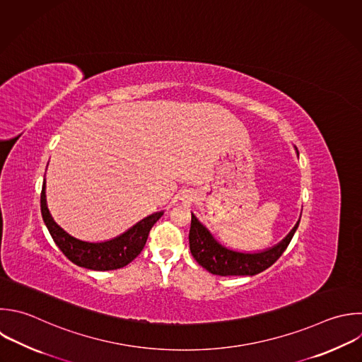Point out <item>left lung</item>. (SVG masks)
Returning <instances> with one entry per match:
<instances>
[{
	"instance_id": "8db88e82",
	"label": "left lung",
	"mask_w": 362,
	"mask_h": 362,
	"mask_svg": "<svg viewBox=\"0 0 362 362\" xmlns=\"http://www.w3.org/2000/svg\"><path fill=\"white\" fill-rule=\"evenodd\" d=\"M300 222V221H298ZM276 246L259 253H242L226 249L215 240L209 230L191 214L189 250L194 259L209 273L219 276H253L270 267L286 250L298 226Z\"/></svg>"
}]
</instances>
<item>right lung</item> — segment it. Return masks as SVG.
<instances>
[{"mask_svg": "<svg viewBox=\"0 0 362 362\" xmlns=\"http://www.w3.org/2000/svg\"><path fill=\"white\" fill-rule=\"evenodd\" d=\"M41 212L54 242L72 263L102 272L124 267L134 260L143 250L153 225L163 216V212H156L141 219L123 235L107 242H83L65 232L51 216L45 198V181L41 191Z\"/></svg>", "mask_w": 362, "mask_h": 362, "instance_id": "right-lung-1", "label": "right lung"}]
</instances>
